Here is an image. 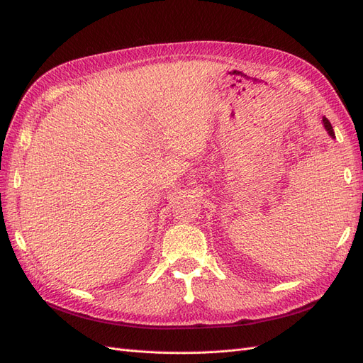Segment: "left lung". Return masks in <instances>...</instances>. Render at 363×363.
<instances>
[{
  "label": "left lung",
  "instance_id": "8db88e82",
  "mask_svg": "<svg viewBox=\"0 0 363 363\" xmlns=\"http://www.w3.org/2000/svg\"><path fill=\"white\" fill-rule=\"evenodd\" d=\"M323 123H324V127H325V130L328 131V135H330L332 138H335V131H333V127H332V124L328 123V119L327 118H323Z\"/></svg>",
  "mask_w": 363,
  "mask_h": 363
}]
</instances>
